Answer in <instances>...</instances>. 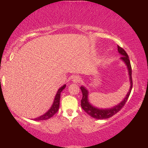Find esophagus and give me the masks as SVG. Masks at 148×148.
Masks as SVG:
<instances>
[{"instance_id":"1","label":"esophagus","mask_w":148,"mask_h":148,"mask_svg":"<svg viewBox=\"0 0 148 148\" xmlns=\"http://www.w3.org/2000/svg\"><path fill=\"white\" fill-rule=\"evenodd\" d=\"M72 79L73 82L75 83V84H78V83H79L80 81H81V77L78 75H74L72 77Z\"/></svg>"}]
</instances>
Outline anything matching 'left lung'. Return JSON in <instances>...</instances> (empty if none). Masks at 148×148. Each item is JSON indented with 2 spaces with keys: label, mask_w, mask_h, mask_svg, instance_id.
Here are the masks:
<instances>
[{
  "label": "left lung",
  "mask_w": 148,
  "mask_h": 148,
  "mask_svg": "<svg viewBox=\"0 0 148 148\" xmlns=\"http://www.w3.org/2000/svg\"><path fill=\"white\" fill-rule=\"evenodd\" d=\"M118 52L120 53V54H121L122 57L120 58L126 64L127 69H128L129 72V76H130V90H129L128 93L125 97L123 101H121L120 103H118V105L115 106L114 107H112L111 108H105V109H101V108H98L96 107L93 106L92 105H91V103H90L88 101V91L86 88L84 86H81V90L83 94V97L81 100V106L82 107L83 109L84 110L86 113H88L90 116L92 117V118L98 119H107L111 117L116 114L118 111H120V110L123 108V107L125 106V104L126 103L127 99H128L131 93L132 89V86H133V83H132V67H131V63L130 60L129 59V56L127 55L124 49L122 47H119L118 45Z\"/></svg>",
  "instance_id": "8db88e82"
}]
</instances>
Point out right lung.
I'll return each instance as SVG.
<instances>
[{
    "instance_id": "right-lung-1",
    "label": "right lung",
    "mask_w": 148,
    "mask_h": 148,
    "mask_svg": "<svg viewBox=\"0 0 148 148\" xmlns=\"http://www.w3.org/2000/svg\"><path fill=\"white\" fill-rule=\"evenodd\" d=\"M66 85H64L63 86L60 88L58 90L56 95L55 99H54L53 103L50 109L49 110L47 113H45L44 115H41V116L38 117V118L33 119L35 121H40V120H45L47 119L51 118V117L53 116V115H55L57 113V111L59 109V106H60V93L65 88Z\"/></svg>"
}]
</instances>
